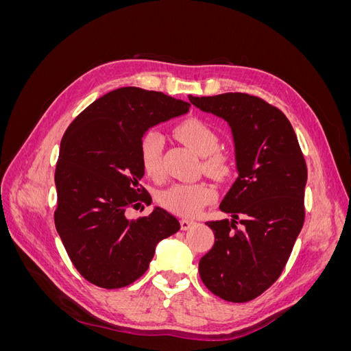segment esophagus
Here are the masks:
<instances>
[{"label": "esophagus", "instance_id": "1", "mask_svg": "<svg viewBox=\"0 0 351 351\" xmlns=\"http://www.w3.org/2000/svg\"><path fill=\"white\" fill-rule=\"evenodd\" d=\"M180 226H182V230L186 231V230H190L192 227H195L196 222L192 219H182L180 221Z\"/></svg>", "mask_w": 351, "mask_h": 351}]
</instances>
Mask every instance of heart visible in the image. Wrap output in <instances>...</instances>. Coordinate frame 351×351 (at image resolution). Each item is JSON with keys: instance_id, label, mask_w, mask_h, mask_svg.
<instances>
[{"instance_id": "heart-1", "label": "heart", "mask_w": 351, "mask_h": 351, "mask_svg": "<svg viewBox=\"0 0 351 351\" xmlns=\"http://www.w3.org/2000/svg\"><path fill=\"white\" fill-rule=\"evenodd\" d=\"M176 136L195 154L205 156L208 173L222 177L228 173L227 158L217 152L219 137L212 127L200 119H187L174 129ZM164 139L155 130L147 132L139 145V161L146 176L159 178L162 174L161 154ZM217 197L215 187L206 182L176 183L161 193V204L180 217H195Z\"/></svg>"}]
</instances>
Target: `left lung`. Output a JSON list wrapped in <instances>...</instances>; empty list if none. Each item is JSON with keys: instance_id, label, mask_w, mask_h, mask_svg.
I'll return each instance as SVG.
<instances>
[{"instance_id": "left-lung-1", "label": "left lung", "mask_w": 351, "mask_h": 351, "mask_svg": "<svg viewBox=\"0 0 351 351\" xmlns=\"http://www.w3.org/2000/svg\"><path fill=\"white\" fill-rule=\"evenodd\" d=\"M189 101L230 124L239 171L219 205L232 219L206 222L215 243L199 262L200 280L221 299L249 302L278 280L303 227L304 156L289 119L259 97L230 92Z\"/></svg>"}]
</instances>
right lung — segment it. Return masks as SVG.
<instances>
[{"label": "right lung", "instance_id": "add662e5", "mask_svg": "<svg viewBox=\"0 0 351 351\" xmlns=\"http://www.w3.org/2000/svg\"><path fill=\"white\" fill-rule=\"evenodd\" d=\"M189 108L162 92L129 86L105 93L69 125L56 167L54 222L84 280L108 290L130 285L149 268L156 244L180 230L162 208L137 219L125 210L152 204L139 183L145 132Z\"/></svg>", "mask_w": 351, "mask_h": 351}]
</instances>
